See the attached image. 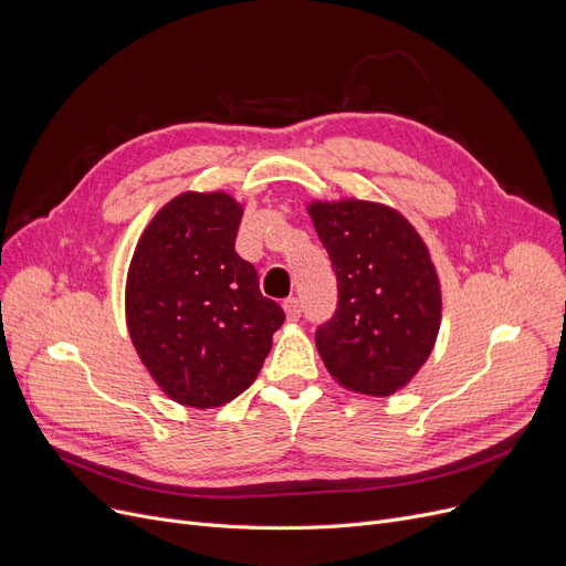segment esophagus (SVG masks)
<instances>
[{
	"label": "esophagus",
	"instance_id": "esophagus-1",
	"mask_svg": "<svg viewBox=\"0 0 566 566\" xmlns=\"http://www.w3.org/2000/svg\"><path fill=\"white\" fill-rule=\"evenodd\" d=\"M284 312H286V318L289 321H298L301 318V301L298 298H286L284 301Z\"/></svg>",
	"mask_w": 566,
	"mask_h": 566
}]
</instances>
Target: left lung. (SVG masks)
<instances>
[{"instance_id":"1","label":"left lung","mask_w":566,"mask_h":566,"mask_svg":"<svg viewBox=\"0 0 566 566\" xmlns=\"http://www.w3.org/2000/svg\"><path fill=\"white\" fill-rule=\"evenodd\" d=\"M337 275V312L316 331L323 365L342 388L390 397L433 350L442 295L422 235L395 208L363 201L307 203Z\"/></svg>"}]
</instances>
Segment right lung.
Masks as SVG:
<instances>
[{
    "mask_svg": "<svg viewBox=\"0 0 566 566\" xmlns=\"http://www.w3.org/2000/svg\"><path fill=\"white\" fill-rule=\"evenodd\" d=\"M243 206L227 192H184L144 229L126 280V321L158 388L190 408L245 392L284 323L254 265L235 254Z\"/></svg>",
    "mask_w": 566,
    "mask_h": 566,
    "instance_id": "add662e5",
    "label": "right lung"
}]
</instances>
